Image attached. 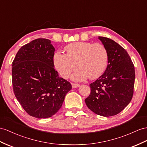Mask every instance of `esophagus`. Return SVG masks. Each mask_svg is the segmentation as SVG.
I'll return each instance as SVG.
<instances>
[{"mask_svg": "<svg viewBox=\"0 0 147 147\" xmlns=\"http://www.w3.org/2000/svg\"><path fill=\"white\" fill-rule=\"evenodd\" d=\"M71 84H72V87H73V88H78V87H80V85L79 84L72 83Z\"/></svg>", "mask_w": 147, "mask_h": 147, "instance_id": "esophagus-1", "label": "esophagus"}]
</instances>
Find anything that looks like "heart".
Instances as JSON below:
<instances>
[{
  "label": "heart",
  "instance_id": "heart-1",
  "mask_svg": "<svg viewBox=\"0 0 147 147\" xmlns=\"http://www.w3.org/2000/svg\"><path fill=\"white\" fill-rule=\"evenodd\" d=\"M66 54L56 52L53 56L56 69L61 77L67 79L77 66L79 69L71 76L74 81H82L99 78L108 62V53L103 45L89 42L69 44L65 47Z\"/></svg>",
  "mask_w": 147,
  "mask_h": 147
}]
</instances>
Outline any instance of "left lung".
Segmentation results:
<instances>
[{
  "instance_id": "1",
  "label": "left lung",
  "mask_w": 147,
  "mask_h": 147,
  "mask_svg": "<svg viewBox=\"0 0 147 147\" xmlns=\"http://www.w3.org/2000/svg\"><path fill=\"white\" fill-rule=\"evenodd\" d=\"M108 53V65L102 75L90 84L85 99L88 107L104 117L118 114L130 103L134 94L135 68L126 50L115 41L99 36Z\"/></svg>"
}]
</instances>
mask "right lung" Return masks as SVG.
Wrapping results in <instances>:
<instances>
[{"label": "right lung", "mask_w": 147, "mask_h": 147, "mask_svg": "<svg viewBox=\"0 0 147 147\" xmlns=\"http://www.w3.org/2000/svg\"><path fill=\"white\" fill-rule=\"evenodd\" d=\"M55 51L50 40L38 38L21 47L12 65L15 96L27 113L38 119L55 115L72 89L54 68Z\"/></svg>", "instance_id": "1"}]
</instances>
